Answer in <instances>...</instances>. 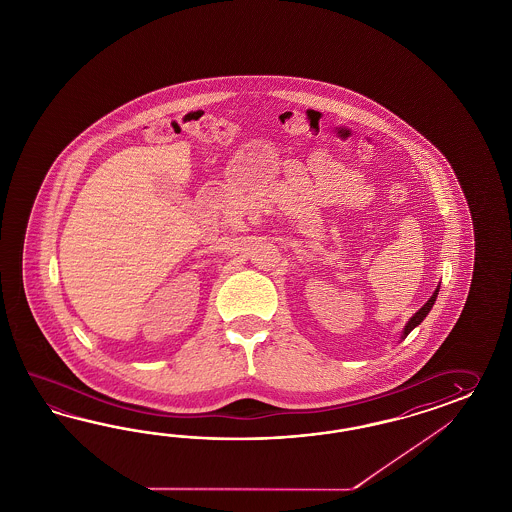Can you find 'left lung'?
<instances>
[{"label": "left lung", "mask_w": 512, "mask_h": 512, "mask_svg": "<svg viewBox=\"0 0 512 512\" xmlns=\"http://www.w3.org/2000/svg\"><path fill=\"white\" fill-rule=\"evenodd\" d=\"M438 291H440V287L434 291V294L430 296L429 302L427 304L423 305L417 313H415L414 317L410 318L408 320V324L404 326V332H402V339L408 335V333L412 332L414 330L415 326H419L421 322H423V318L427 317L429 315L430 309H432V305H434V302H436V298H438Z\"/></svg>", "instance_id": "obj_1"}]
</instances>
